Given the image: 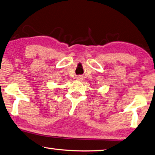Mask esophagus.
Segmentation results:
<instances>
[{
    "instance_id": "1",
    "label": "esophagus",
    "mask_w": 155,
    "mask_h": 155,
    "mask_svg": "<svg viewBox=\"0 0 155 155\" xmlns=\"http://www.w3.org/2000/svg\"><path fill=\"white\" fill-rule=\"evenodd\" d=\"M76 79H77L78 80H79V81H82L83 80V78L81 75H78V76H77V77H76Z\"/></svg>"
}]
</instances>
